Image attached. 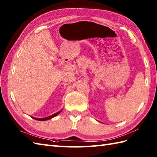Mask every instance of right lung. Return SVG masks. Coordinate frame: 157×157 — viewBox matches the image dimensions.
Segmentation results:
<instances>
[{"label":"right lung","instance_id":"add662e5","mask_svg":"<svg viewBox=\"0 0 157 157\" xmlns=\"http://www.w3.org/2000/svg\"><path fill=\"white\" fill-rule=\"evenodd\" d=\"M61 111H62V110H61V111H59L57 113H55V114H53L52 115H50L48 117H44V118H36V117H32V118L36 120H38V121H46V120H49V119H52L53 117H56V115H58L59 113L61 112Z\"/></svg>","mask_w":157,"mask_h":157}]
</instances>
